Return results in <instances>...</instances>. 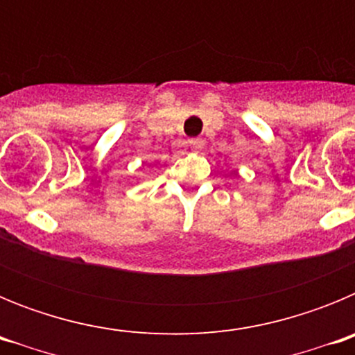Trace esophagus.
<instances>
[{
    "label": "esophagus",
    "instance_id": "esophagus-1",
    "mask_svg": "<svg viewBox=\"0 0 355 355\" xmlns=\"http://www.w3.org/2000/svg\"><path fill=\"white\" fill-rule=\"evenodd\" d=\"M188 144H190L192 147H200V146H202V140H200V139H190V140H188Z\"/></svg>",
    "mask_w": 355,
    "mask_h": 355
}]
</instances>
